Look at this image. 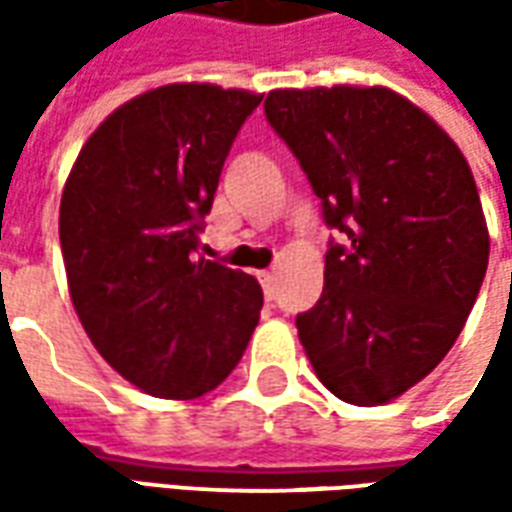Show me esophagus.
<instances>
[{
    "instance_id": "esophagus-1",
    "label": "esophagus",
    "mask_w": 512,
    "mask_h": 512,
    "mask_svg": "<svg viewBox=\"0 0 512 512\" xmlns=\"http://www.w3.org/2000/svg\"><path fill=\"white\" fill-rule=\"evenodd\" d=\"M260 282H263V290H266L268 299H274V293H277V274L274 271H260Z\"/></svg>"
}]
</instances>
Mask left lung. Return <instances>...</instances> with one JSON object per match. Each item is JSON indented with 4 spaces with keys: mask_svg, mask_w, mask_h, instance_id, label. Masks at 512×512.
I'll list each match as a JSON object with an SVG mask.
<instances>
[{
    "mask_svg": "<svg viewBox=\"0 0 512 512\" xmlns=\"http://www.w3.org/2000/svg\"><path fill=\"white\" fill-rule=\"evenodd\" d=\"M266 117L299 158L329 227L323 293L296 318L315 376L381 406L447 356L488 268V227L447 131L389 87L271 90Z\"/></svg>",
    "mask_w": 512,
    "mask_h": 512,
    "instance_id": "8db88e82",
    "label": "left lung"
}]
</instances>
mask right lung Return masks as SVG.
<instances>
[{"label":"right lung","mask_w":512,"mask_h":512,"mask_svg":"<svg viewBox=\"0 0 512 512\" xmlns=\"http://www.w3.org/2000/svg\"><path fill=\"white\" fill-rule=\"evenodd\" d=\"M263 95L164 84L84 142L60 202L73 310L142 392L194 400L241 362L260 321L255 277L197 257L224 158Z\"/></svg>","instance_id":"add662e5"}]
</instances>
